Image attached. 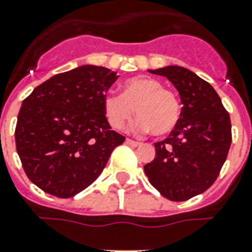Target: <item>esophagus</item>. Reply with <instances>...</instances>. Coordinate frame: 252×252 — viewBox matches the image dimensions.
I'll return each instance as SVG.
<instances>
[{"label": "esophagus", "mask_w": 252, "mask_h": 252, "mask_svg": "<svg viewBox=\"0 0 252 252\" xmlns=\"http://www.w3.org/2000/svg\"><path fill=\"white\" fill-rule=\"evenodd\" d=\"M126 143L132 146V147H138L140 146V142H136V140H132V139H126Z\"/></svg>", "instance_id": "1"}]
</instances>
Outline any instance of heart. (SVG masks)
I'll return each instance as SVG.
<instances>
[{"label":"heart","mask_w":252,"mask_h":252,"mask_svg":"<svg viewBox=\"0 0 252 252\" xmlns=\"http://www.w3.org/2000/svg\"><path fill=\"white\" fill-rule=\"evenodd\" d=\"M139 119L133 131H150L163 136L173 131L180 120V101L173 90L163 87L156 77L135 76L123 83V94L109 93L103 98V112L114 129H123L135 114Z\"/></svg>","instance_id":"obj_1"}]
</instances>
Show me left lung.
Instances as JSON below:
<instances>
[{
    "mask_svg": "<svg viewBox=\"0 0 252 252\" xmlns=\"http://www.w3.org/2000/svg\"><path fill=\"white\" fill-rule=\"evenodd\" d=\"M150 72L172 82L183 108L175 129L154 143L156 157L144 165V173L165 198L183 202L217 180L232 142L229 113L212 86L193 72L176 65Z\"/></svg>",
    "mask_w": 252,
    "mask_h": 252,
    "instance_id": "left-lung-1",
    "label": "left lung"
}]
</instances>
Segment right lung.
I'll return each mask as SVG.
<instances>
[{
  "label": "right lung",
  "mask_w": 252,
  "mask_h": 252,
  "mask_svg": "<svg viewBox=\"0 0 252 252\" xmlns=\"http://www.w3.org/2000/svg\"><path fill=\"white\" fill-rule=\"evenodd\" d=\"M116 72L83 65L54 75L23 101L16 150L30 180L57 198H71L96 180L126 138L110 129L103 98Z\"/></svg>",
  "instance_id": "obj_1"
}]
</instances>
